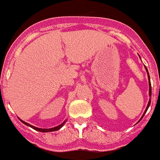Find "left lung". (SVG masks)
<instances>
[{
    "instance_id": "8db88e82",
    "label": "left lung",
    "mask_w": 160,
    "mask_h": 160,
    "mask_svg": "<svg viewBox=\"0 0 160 160\" xmlns=\"http://www.w3.org/2000/svg\"><path fill=\"white\" fill-rule=\"evenodd\" d=\"M145 69H146L147 72H148V79H149V96H150V100H149V102H148V107H147L146 110H145V111H144L143 114H142V118H140V120L142 119V117H143V116H144V114H145V113H146V112H147V111H148V107H149L150 104H151V98H152V85H151V82H150V76H149V73H148V69H147V67H146V66H145ZM140 120H139V121H140Z\"/></svg>"
}]
</instances>
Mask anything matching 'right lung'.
<instances>
[{
	"mask_svg": "<svg viewBox=\"0 0 160 160\" xmlns=\"http://www.w3.org/2000/svg\"><path fill=\"white\" fill-rule=\"evenodd\" d=\"M20 119V118H19ZM21 120V122H23L25 125L28 126V127H30L31 128H32V129H34L36 130V131H40V132H51V131H58V130H59L60 128H62L63 127V125L65 124V122H66V120H65L64 122H62V124H60L59 126H58V127H55V128H49V129H44V128H36V127H33V126L30 125V124L27 123V122H24V121H22V119H20Z\"/></svg>",
	"mask_w": 160,
	"mask_h": 160,
	"instance_id": "add662e5",
	"label": "right lung"
}]
</instances>
